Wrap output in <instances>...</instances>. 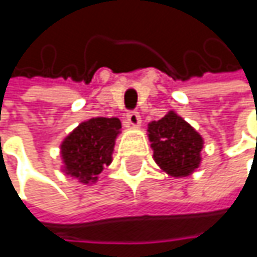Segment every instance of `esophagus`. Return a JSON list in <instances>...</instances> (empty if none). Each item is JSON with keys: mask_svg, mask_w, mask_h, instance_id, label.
Listing matches in <instances>:
<instances>
[{"mask_svg": "<svg viewBox=\"0 0 257 257\" xmlns=\"http://www.w3.org/2000/svg\"><path fill=\"white\" fill-rule=\"evenodd\" d=\"M126 123H128V126H132V128H138L141 125V116L138 114V111H131V113H128Z\"/></svg>", "mask_w": 257, "mask_h": 257, "instance_id": "34e87169", "label": "esophagus"}]
</instances>
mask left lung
<instances>
[{
    "instance_id": "left-lung-1",
    "label": "left lung",
    "mask_w": 257,
    "mask_h": 257,
    "mask_svg": "<svg viewBox=\"0 0 257 257\" xmlns=\"http://www.w3.org/2000/svg\"><path fill=\"white\" fill-rule=\"evenodd\" d=\"M153 159L171 177L181 179L195 173L201 165L204 138L176 111H168L161 120L147 126Z\"/></svg>"
}]
</instances>
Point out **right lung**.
Here are the masks:
<instances>
[{
  "mask_svg": "<svg viewBox=\"0 0 257 257\" xmlns=\"http://www.w3.org/2000/svg\"><path fill=\"white\" fill-rule=\"evenodd\" d=\"M122 123L117 117H92L74 128L61 143L62 173L83 184H93L113 161Z\"/></svg>",
  "mask_w": 257,
  "mask_h": 257,
  "instance_id": "right-lung-1",
  "label": "right lung"
}]
</instances>
